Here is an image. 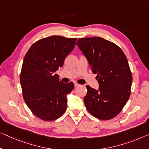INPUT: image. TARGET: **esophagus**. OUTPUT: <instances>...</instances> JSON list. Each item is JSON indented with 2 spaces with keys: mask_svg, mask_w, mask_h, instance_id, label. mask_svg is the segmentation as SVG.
I'll return each instance as SVG.
<instances>
[{
  "mask_svg": "<svg viewBox=\"0 0 149 149\" xmlns=\"http://www.w3.org/2000/svg\"><path fill=\"white\" fill-rule=\"evenodd\" d=\"M74 85H75V87H78V86H80V85H79V84H77V83H76V82H75L74 83Z\"/></svg>",
  "mask_w": 149,
  "mask_h": 149,
  "instance_id": "1",
  "label": "esophagus"
}]
</instances>
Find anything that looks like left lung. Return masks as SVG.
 <instances>
[{"instance_id": "1", "label": "left lung", "mask_w": 149, "mask_h": 149, "mask_svg": "<svg viewBox=\"0 0 149 149\" xmlns=\"http://www.w3.org/2000/svg\"><path fill=\"white\" fill-rule=\"evenodd\" d=\"M76 45L82 51L93 74H96L99 88L87 85L84 102L91 115L102 120L117 116L131 94L132 75L122 50L102 38H79Z\"/></svg>"}]
</instances>
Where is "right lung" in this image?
<instances>
[{
  "mask_svg": "<svg viewBox=\"0 0 149 149\" xmlns=\"http://www.w3.org/2000/svg\"><path fill=\"white\" fill-rule=\"evenodd\" d=\"M77 38L60 36L40 39L27 52L20 73L23 97L33 115L44 121H53L64 113L67 97L74 88L54 73L75 45Z\"/></svg>",
  "mask_w": 149,
  "mask_h": 149,
  "instance_id": "obj_1",
  "label": "right lung"
}]
</instances>
